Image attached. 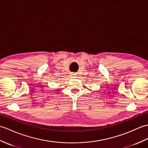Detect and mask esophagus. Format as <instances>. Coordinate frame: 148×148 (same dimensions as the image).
<instances>
[{
	"instance_id": "1",
	"label": "esophagus",
	"mask_w": 148,
	"mask_h": 148,
	"mask_svg": "<svg viewBox=\"0 0 148 148\" xmlns=\"http://www.w3.org/2000/svg\"><path fill=\"white\" fill-rule=\"evenodd\" d=\"M71 75L72 77H77V73H71Z\"/></svg>"
}]
</instances>
